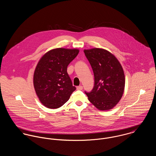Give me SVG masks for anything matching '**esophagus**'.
<instances>
[{
    "instance_id": "34e87169",
    "label": "esophagus",
    "mask_w": 156,
    "mask_h": 156,
    "mask_svg": "<svg viewBox=\"0 0 156 156\" xmlns=\"http://www.w3.org/2000/svg\"><path fill=\"white\" fill-rule=\"evenodd\" d=\"M77 90H82L83 89V87L82 85H80V86L77 87Z\"/></svg>"
}]
</instances>
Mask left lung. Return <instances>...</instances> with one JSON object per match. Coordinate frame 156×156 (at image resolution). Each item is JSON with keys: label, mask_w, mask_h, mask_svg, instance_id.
I'll return each instance as SVG.
<instances>
[{"label": "left lung", "mask_w": 156, "mask_h": 156, "mask_svg": "<svg viewBox=\"0 0 156 156\" xmlns=\"http://www.w3.org/2000/svg\"><path fill=\"white\" fill-rule=\"evenodd\" d=\"M94 75V87L85 92L89 101L100 111L114 108L121 100L125 87V76L121 64L109 51L94 48L84 50Z\"/></svg>", "instance_id": "left-lung-1"}]
</instances>
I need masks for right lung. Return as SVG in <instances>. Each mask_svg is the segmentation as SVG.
I'll list each match as a JSON object with an SVG mask.
<instances>
[{"label":"right lung","mask_w":156,"mask_h":156,"mask_svg":"<svg viewBox=\"0 0 156 156\" xmlns=\"http://www.w3.org/2000/svg\"><path fill=\"white\" fill-rule=\"evenodd\" d=\"M79 50L57 48L42 56L34 74V86L41 103L47 108L64 105L76 90L67 73V67Z\"/></svg>","instance_id":"obj_1"}]
</instances>
